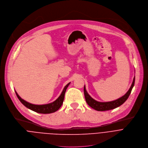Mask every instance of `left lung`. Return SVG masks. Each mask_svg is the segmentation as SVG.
Instances as JSON below:
<instances>
[{
  "label": "left lung",
  "mask_w": 148,
  "mask_h": 148,
  "mask_svg": "<svg viewBox=\"0 0 148 148\" xmlns=\"http://www.w3.org/2000/svg\"><path fill=\"white\" fill-rule=\"evenodd\" d=\"M135 83V77L134 78L132 83L131 84V87L128 91L126 93L125 95H124L123 97L119 98V99L112 101H108V102H99L95 100H94L93 98L91 97V96L88 95L86 90L85 86H84V94L86 101L87 103V104L90 106L93 109L99 111H107L110 110L112 109H114L122 105L128 98L129 96L131 94V92L132 91V88L134 86Z\"/></svg>",
  "instance_id": "left-lung-1"
}]
</instances>
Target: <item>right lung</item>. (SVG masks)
<instances>
[{
  "label": "right lung",
  "instance_id": "right-lung-1",
  "mask_svg": "<svg viewBox=\"0 0 148 148\" xmlns=\"http://www.w3.org/2000/svg\"><path fill=\"white\" fill-rule=\"evenodd\" d=\"M69 84H70V83H69L65 86L61 95L55 101H54L53 102H52L51 103L47 104H44V105H36V104H31L29 103H28L26 101L22 99L18 96V95L17 94V93L16 91H15V93H16L18 100L27 108L30 109L36 112H38V113L50 114V113H52V112L56 111L57 110H59V108L61 107V106L63 103L64 100L65 94V92L66 90V88L68 87V86L69 85Z\"/></svg>",
  "mask_w": 148,
  "mask_h": 148
}]
</instances>
